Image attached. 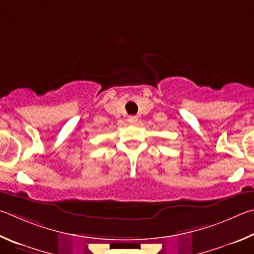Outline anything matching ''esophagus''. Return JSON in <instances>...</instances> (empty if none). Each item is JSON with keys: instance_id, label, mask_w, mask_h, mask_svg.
<instances>
[{"instance_id": "obj_1", "label": "esophagus", "mask_w": 254, "mask_h": 254, "mask_svg": "<svg viewBox=\"0 0 254 254\" xmlns=\"http://www.w3.org/2000/svg\"><path fill=\"white\" fill-rule=\"evenodd\" d=\"M137 120H138V118H137L136 116H129V117H128V123H130L132 125L136 124Z\"/></svg>"}]
</instances>
